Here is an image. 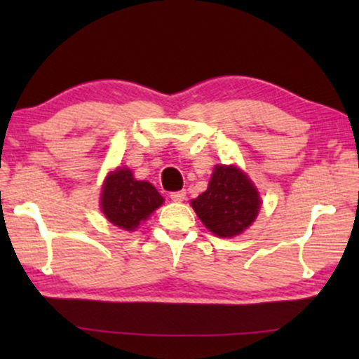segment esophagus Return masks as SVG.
I'll list each match as a JSON object with an SVG mask.
<instances>
[{"instance_id": "obj_1", "label": "esophagus", "mask_w": 359, "mask_h": 359, "mask_svg": "<svg viewBox=\"0 0 359 359\" xmlns=\"http://www.w3.org/2000/svg\"><path fill=\"white\" fill-rule=\"evenodd\" d=\"M170 198L171 201H175V203H183L186 199V193L184 191H175V193H170Z\"/></svg>"}]
</instances>
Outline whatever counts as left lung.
<instances>
[{
    "instance_id": "obj_1",
    "label": "left lung",
    "mask_w": 359,
    "mask_h": 359,
    "mask_svg": "<svg viewBox=\"0 0 359 359\" xmlns=\"http://www.w3.org/2000/svg\"><path fill=\"white\" fill-rule=\"evenodd\" d=\"M198 217L217 237L242 233L257 219L258 191L235 166H215L208 189L191 201Z\"/></svg>"
}]
</instances>
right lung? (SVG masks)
<instances>
[{"label":"right lung","instance_id":"1","mask_svg":"<svg viewBox=\"0 0 359 359\" xmlns=\"http://www.w3.org/2000/svg\"><path fill=\"white\" fill-rule=\"evenodd\" d=\"M161 204L163 198L158 191L147 181H137L127 168L112 171L102 186V212L109 222L124 230L139 227Z\"/></svg>","mask_w":359,"mask_h":359}]
</instances>
